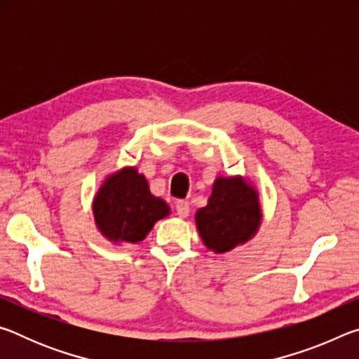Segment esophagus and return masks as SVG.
Returning a JSON list of instances; mask_svg holds the SVG:
<instances>
[{
	"label": "esophagus",
	"mask_w": 359,
	"mask_h": 359,
	"mask_svg": "<svg viewBox=\"0 0 359 359\" xmlns=\"http://www.w3.org/2000/svg\"><path fill=\"white\" fill-rule=\"evenodd\" d=\"M175 210H177V215L180 218H187L188 214H190V204L187 201H177V204H175Z\"/></svg>",
	"instance_id": "esophagus-1"
}]
</instances>
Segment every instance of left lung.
Wrapping results in <instances>:
<instances>
[{"mask_svg": "<svg viewBox=\"0 0 359 359\" xmlns=\"http://www.w3.org/2000/svg\"><path fill=\"white\" fill-rule=\"evenodd\" d=\"M261 217L258 190L247 179L234 175L217 177L208 205L196 212L194 220L204 245L215 253H226L258 233Z\"/></svg>", "mask_w": 359, "mask_h": 359, "instance_id": "obj_1", "label": "left lung"}]
</instances>
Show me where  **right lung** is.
Masks as SVG:
<instances>
[{
    "label": "right lung",
    "mask_w": 359,
    "mask_h": 359,
    "mask_svg": "<svg viewBox=\"0 0 359 359\" xmlns=\"http://www.w3.org/2000/svg\"><path fill=\"white\" fill-rule=\"evenodd\" d=\"M92 208L96 228L114 244H137L158 220L171 214L169 205L150 193L147 179L136 168L107 175Z\"/></svg>",
    "instance_id": "add662e5"
}]
</instances>
